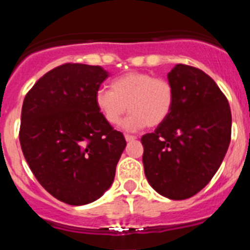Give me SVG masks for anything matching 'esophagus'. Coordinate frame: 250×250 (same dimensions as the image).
I'll list each match as a JSON object with an SVG mask.
<instances>
[{
  "label": "esophagus",
  "mask_w": 250,
  "mask_h": 250,
  "mask_svg": "<svg viewBox=\"0 0 250 250\" xmlns=\"http://www.w3.org/2000/svg\"><path fill=\"white\" fill-rule=\"evenodd\" d=\"M135 136H132V135H125V140L126 141H134L135 140Z\"/></svg>",
  "instance_id": "34e87169"
}]
</instances>
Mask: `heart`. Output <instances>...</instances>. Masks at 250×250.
<instances>
[{
  "mask_svg": "<svg viewBox=\"0 0 250 250\" xmlns=\"http://www.w3.org/2000/svg\"><path fill=\"white\" fill-rule=\"evenodd\" d=\"M95 103L106 123L116 126L127 109L131 112L124 124L126 130L158 126L171 112L174 90L169 81L145 72H127L115 79L110 90L100 89Z\"/></svg>",
  "mask_w": 250,
  "mask_h": 250,
  "instance_id": "obj_1",
  "label": "heart"
}]
</instances>
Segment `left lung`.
<instances>
[{
	"label": "left lung",
	"instance_id": "1",
	"mask_svg": "<svg viewBox=\"0 0 250 250\" xmlns=\"http://www.w3.org/2000/svg\"><path fill=\"white\" fill-rule=\"evenodd\" d=\"M167 81L173 109L141 138L143 164L156 193L183 200L199 193L219 169L230 143L231 114L215 81L199 68L178 63Z\"/></svg>",
	"mask_w": 250,
	"mask_h": 250
}]
</instances>
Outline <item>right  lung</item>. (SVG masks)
Wrapping results in <instances>:
<instances>
[{"mask_svg": "<svg viewBox=\"0 0 250 250\" xmlns=\"http://www.w3.org/2000/svg\"><path fill=\"white\" fill-rule=\"evenodd\" d=\"M109 75L100 66L65 63L43 75L23 100L22 152L40 184L66 204L101 198L126 146L95 103Z\"/></svg>", "mask_w": 250, "mask_h": 250, "instance_id": "add662e5", "label": "right lung"}]
</instances>
